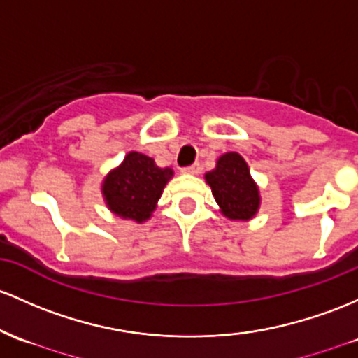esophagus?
I'll return each instance as SVG.
<instances>
[{
  "label": "esophagus",
  "mask_w": 358,
  "mask_h": 358,
  "mask_svg": "<svg viewBox=\"0 0 358 358\" xmlns=\"http://www.w3.org/2000/svg\"><path fill=\"white\" fill-rule=\"evenodd\" d=\"M200 170H202V168H200V164L195 163V164H192V166L182 168V173H187V175H199Z\"/></svg>",
  "instance_id": "1"
}]
</instances>
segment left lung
<instances>
[{
    "label": "left lung",
    "instance_id": "obj_1",
    "mask_svg": "<svg viewBox=\"0 0 358 358\" xmlns=\"http://www.w3.org/2000/svg\"><path fill=\"white\" fill-rule=\"evenodd\" d=\"M224 217L229 221H250L258 214L260 188L250 173V166L239 152H224L214 170L203 175Z\"/></svg>",
    "mask_w": 358,
    "mask_h": 358
}]
</instances>
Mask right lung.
<instances>
[{
    "label": "right lung",
    "mask_w": 358,
    "mask_h": 358,
    "mask_svg": "<svg viewBox=\"0 0 358 358\" xmlns=\"http://www.w3.org/2000/svg\"><path fill=\"white\" fill-rule=\"evenodd\" d=\"M173 175L171 168H159L149 156L131 151L119 166L107 173L100 190L112 214L143 224L151 219Z\"/></svg>",
    "instance_id": "right-lung-1"
}]
</instances>
